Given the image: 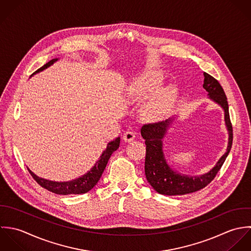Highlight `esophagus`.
<instances>
[{"instance_id":"esophagus-1","label":"esophagus","mask_w":251,"mask_h":251,"mask_svg":"<svg viewBox=\"0 0 251 251\" xmlns=\"http://www.w3.org/2000/svg\"><path fill=\"white\" fill-rule=\"evenodd\" d=\"M135 137H136V135H135L134 132H132V131H127V132H125L124 135H123V140H124L126 143H130V142H132V141L135 139Z\"/></svg>"}]
</instances>
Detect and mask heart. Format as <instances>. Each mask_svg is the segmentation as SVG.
<instances>
[{
  "label": "heart",
  "mask_w": 251,
  "mask_h": 251,
  "mask_svg": "<svg viewBox=\"0 0 251 251\" xmlns=\"http://www.w3.org/2000/svg\"><path fill=\"white\" fill-rule=\"evenodd\" d=\"M164 79V75L158 72L145 73L130 84L128 96L132 100H144L163 84ZM176 93V89L173 87L158 90L145 105V117L150 121H159L162 119L175 100Z\"/></svg>",
  "instance_id": "heart-1"
}]
</instances>
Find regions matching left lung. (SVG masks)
Returning a JSON list of instances; mask_svg holds the SVG:
<instances>
[{"label": "left lung", "instance_id": "1", "mask_svg": "<svg viewBox=\"0 0 251 251\" xmlns=\"http://www.w3.org/2000/svg\"><path fill=\"white\" fill-rule=\"evenodd\" d=\"M203 76L202 87L207 91V95L224 109V119L229 134L227 151L208 173L199 176L180 175L170 167L163 152V138L174 118L144 125L141 129V134L146 140L147 146L145 173L148 181L159 194L169 196L184 195L205 187L215 177L231 151L233 144V127L230 120L229 105L225 92L220 83L210 75L203 73Z\"/></svg>", "mask_w": 251, "mask_h": 251}]
</instances>
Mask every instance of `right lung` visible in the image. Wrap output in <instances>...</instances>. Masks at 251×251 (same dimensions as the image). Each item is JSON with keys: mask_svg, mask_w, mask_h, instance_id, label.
Instances as JSON below:
<instances>
[{"mask_svg": "<svg viewBox=\"0 0 251 251\" xmlns=\"http://www.w3.org/2000/svg\"><path fill=\"white\" fill-rule=\"evenodd\" d=\"M58 59H52L49 63H47L45 66H43L42 68H40L38 71L35 72L39 73L44 71L45 69L49 68L53 63H55ZM34 75V74H33ZM119 144H120V138H116L114 141L109 142L106 146L105 151H102L101 155L99 158V160L96 162V164L93 166V168H91L90 171H88L85 175H83L82 176L70 180V181H64V182H58V181H53V180H49V179H45L42 177H39L38 176H36L29 168L28 171L31 174V176H33V178L44 188L48 189L49 191L53 192L55 194H59V195H70V194H83L86 193L88 191H90L99 181V179L103 173V170L105 169V166L108 162V159L110 158L111 154L115 151H117V149L119 148Z\"/></svg>", "mask_w": 251, "mask_h": 251, "instance_id": "obj_1", "label": "right lung"}]
</instances>
